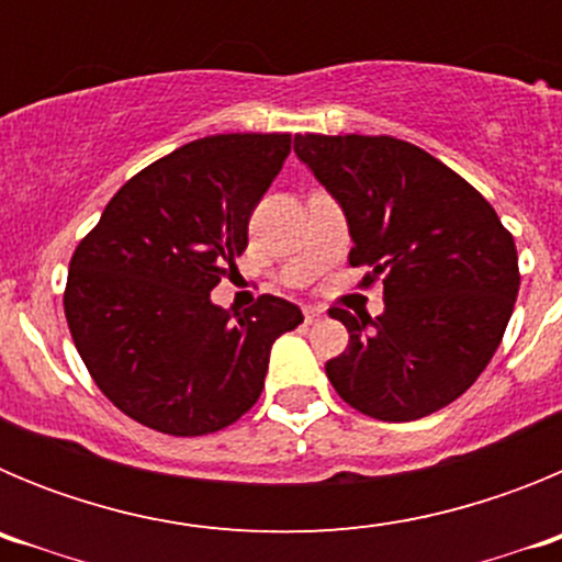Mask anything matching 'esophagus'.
I'll return each mask as SVG.
<instances>
[{"instance_id":"1","label":"esophagus","mask_w":562,"mask_h":562,"mask_svg":"<svg viewBox=\"0 0 562 562\" xmlns=\"http://www.w3.org/2000/svg\"><path fill=\"white\" fill-rule=\"evenodd\" d=\"M304 317H306V324H317V321L324 317V310H317V306H304Z\"/></svg>"}]
</instances>
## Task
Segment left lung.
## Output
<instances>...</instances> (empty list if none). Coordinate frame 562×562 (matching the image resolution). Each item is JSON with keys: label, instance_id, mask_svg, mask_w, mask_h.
Returning <instances> with one entry per match:
<instances>
[{"label": "left lung", "instance_id": "obj_1", "mask_svg": "<svg viewBox=\"0 0 562 562\" xmlns=\"http://www.w3.org/2000/svg\"><path fill=\"white\" fill-rule=\"evenodd\" d=\"M295 154L346 213L351 267L382 278L385 312L331 310L349 346L326 362L360 414L414 422L459 400L493 360L518 297V250L493 205L396 137L295 134Z\"/></svg>", "mask_w": 562, "mask_h": 562}]
</instances>
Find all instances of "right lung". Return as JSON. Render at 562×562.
<instances>
[{
	"instance_id": "add662e5",
	"label": "right lung",
	"mask_w": 562,
	"mask_h": 562,
	"mask_svg": "<svg viewBox=\"0 0 562 562\" xmlns=\"http://www.w3.org/2000/svg\"><path fill=\"white\" fill-rule=\"evenodd\" d=\"M290 134H213L143 168L72 252L64 312L114 408L168 436L227 428L265 389L272 342L304 324L261 295L245 315L211 301L247 247Z\"/></svg>"
}]
</instances>
